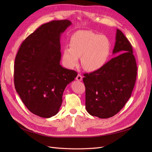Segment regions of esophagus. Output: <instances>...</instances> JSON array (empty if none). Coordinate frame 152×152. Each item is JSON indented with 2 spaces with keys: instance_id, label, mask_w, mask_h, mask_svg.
I'll use <instances>...</instances> for the list:
<instances>
[{
  "instance_id": "1",
  "label": "esophagus",
  "mask_w": 152,
  "mask_h": 152,
  "mask_svg": "<svg viewBox=\"0 0 152 152\" xmlns=\"http://www.w3.org/2000/svg\"><path fill=\"white\" fill-rule=\"evenodd\" d=\"M76 80L77 81H81L82 80V77L80 74H78L76 77Z\"/></svg>"
}]
</instances>
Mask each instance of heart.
I'll return each instance as SVG.
<instances>
[{
	"instance_id": "1",
	"label": "heart",
	"mask_w": 152,
	"mask_h": 152,
	"mask_svg": "<svg viewBox=\"0 0 152 152\" xmlns=\"http://www.w3.org/2000/svg\"><path fill=\"white\" fill-rule=\"evenodd\" d=\"M70 46L63 50V64L73 68L79 63L81 56L82 65L87 71H96L107 63L111 53V44L108 39L92 31L81 30L73 34Z\"/></svg>"
}]
</instances>
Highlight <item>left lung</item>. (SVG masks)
<instances>
[{
    "label": "left lung",
    "instance_id": "8db88e82",
    "mask_svg": "<svg viewBox=\"0 0 152 152\" xmlns=\"http://www.w3.org/2000/svg\"><path fill=\"white\" fill-rule=\"evenodd\" d=\"M113 54H119L98 70L85 73L86 108L92 116L107 118L121 110L130 98L137 75L132 48L117 29Z\"/></svg>",
    "mask_w": 152,
    "mask_h": 152
}]
</instances>
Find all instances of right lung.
<instances>
[{"mask_svg":"<svg viewBox=\"0 0 152 152\" xmlns=\"http://www.w3.org/2000/svg\"><path fill=\"white\" fill-rule=\"evenodd\" d=\"M71 25L67 20L43 24L22 42L16 56V91L26 107L40 117L58 113L64 90L77 75L60 65V37Z\"/></svg>","mask_w":152,"mask_h":152,"instance_id":"add662e5","label":"right lung"}]
</instances>
